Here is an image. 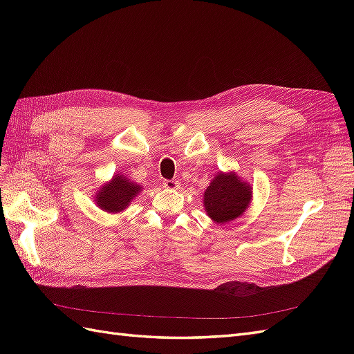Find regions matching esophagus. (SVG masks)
<instances>
[{
    "label": "esophagus",
    "instance_id": "obj_1",
    "mask_svg": "<svg viewBox=\"0 0 354 354\" xmlns=\"http://www.w3.org/2000/svg\"><path fill=\"white\" fill-rule=\"evenodd\" d=\"M164 187L169 190H176L180 187V183L177 180H164Z\"/></svg>",
    "mask_w": 354,
    "mask_h": 354
}]
</instances>
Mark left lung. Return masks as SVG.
I'll use <instances>...</instances> for the list:
<instances>
[{"label": "left lung", "mask_w": 354, "mask_h": 354, "mask_svg": "<svg viewBox=\"0 0 354 354\" xmlns=\"http://www.w3.org/2000/svg\"><path fill=\"white\" fill-rule=\"evenodd\" d=\"M252 187L234 173H220L211 180L203 194V207L214 223L236 220L250 207Z\"/></svg>", "instance_id": "1"}]
</instances>
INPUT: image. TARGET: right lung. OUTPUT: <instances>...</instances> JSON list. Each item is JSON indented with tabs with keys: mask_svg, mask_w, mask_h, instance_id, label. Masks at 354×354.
<instances>
[{
	"mask_svg": "<svg viewBox=\"0 0 354 354\" xmlns=\"http://www.w3.org/2000/svg\"><path fill=\"white\" fill-rule=\"evenodd\" d=\"M140 185L133 183L124 174H115L109 183L103 185L95 194V203L106 212H121L140 194Z\"/></svg>",
	"mask_w": 354,
	"mask_h": 354,
	"instance_id": "obj_1",
	"label": "right lung"
}]
</instances>
